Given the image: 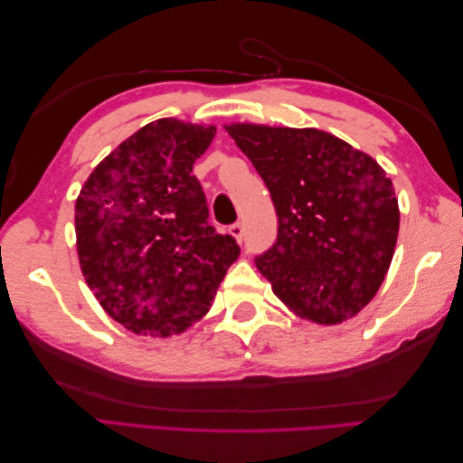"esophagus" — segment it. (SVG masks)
<instances>
[{
	"label": "esophagus",
	"mask_w": 463,
	"mask_h": 463,
	"mask_svg": "<svg viewBox=\"0 0 463 463\" xmlns=\"http://www.w3.org/2000/svg\"><path fill=\"white\" fill-rule=\"evenodd\" d=\"M229 232L232 234L234 239H237V242H242V237H244V226L242 222H234L229 226Z\"/></svg>",
	"instance_id": "esophagus-1"
}]
</instances>
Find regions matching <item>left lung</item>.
<instances>
[{
	"instance_id": "1",
	"label": "left lung",
	"mask_w": 463,
	"mask_h": 463,
	"mask_svg": "<svg viewBox=\"0 0 463 463\" xmlns=\"http://www.w3.org/2000/svg\"><path fill=\"white\" fill-rule=\"evenodd\" d=\"M270 191L272 247L254 259L272 292L300 318L340 324L378 292L394 257L400 209L370 155L320 129L224 127Z\"/></svg>"
}]
</instances>
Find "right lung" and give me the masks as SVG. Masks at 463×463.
Masks as SVG:
<instances>
[{
    "label": "right lung",
    "instance_id": "add662e5",
    "mask_svg": "<svg viewBox=\"0 0 463 463\" xmlns=\"http://www.w3.org/2000/svg\"><path fill=\"white\" fill-rule=\"evenodd\" d=\"M216 129L141 127L95 166L75 203L81 272L127 330L166 338L203 318L241 249L209 224L193 165Z\"/></svg>",
    "mask_w": 463,
    "mask_h": 463
}]
</instances>
